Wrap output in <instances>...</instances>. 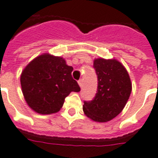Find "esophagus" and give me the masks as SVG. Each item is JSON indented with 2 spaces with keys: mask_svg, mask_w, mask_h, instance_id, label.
Returning <instances> with one entry per match:
<instances>
[{
  "mask_svg": "<svg viewBox=\"0 0 158 158\" xmlns=\"http://www.w3.org/2000/svg\"><path fill=\"white\" fill-rule=\"evenodd\" d=\"M78 83H79V86H80L81 88H82V85H83V80H82V79H79V81H78Z\"/></svg>",
  "mask_w": 158,
  "mask_h": 158,
  "instance_id": "obj_1",
  "label": "esophagus"
}]
</instances>
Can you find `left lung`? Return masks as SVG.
I'll use <instances>...</instances> for the list:
<instances>
[{
	"instance_id": "obj_1",
	"label": "left lung",
	"mask_w": 158,
	"mask_h": 158,
	"mask_svg": "<svg viewBox=\"0 0 158 158\" xmlns=\"http://www.w3.org/2000/svg\"><path fill=\"white\" fill-rule=\"evenodd\" d=\"M94 68L98 89L93 100L85 101L82 109L89 119L104 123L121 113L131 92V82L124 66L115 59H95Z\"/></svg>"
}]
</instances>
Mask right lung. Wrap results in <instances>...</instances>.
Returning <instances> with one entry per match:
<instances>
[{"instance_id": "right-lung-1", "label": "right lung", "mask_w": 158, "mask_h": 158, "mask_svg": "<svg viewBox=\"0 0 158 158\" xmlns=\"http://www.w3.org/2000/svg\"><path fill=\"white\" fill-rule=\"evenodd\" d=\"M72 71L64 59L49 53L30 62L20 76L23 94L30 108L43 115L59 112L71 92L80 91Z\"/></svg>"}]
</instances>
